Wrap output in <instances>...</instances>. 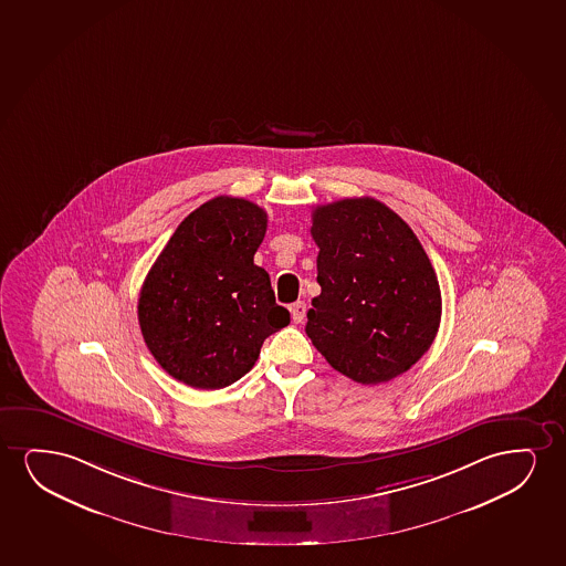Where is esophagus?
Listing matches in <instances>:
<instances>
[{
	"instance_id": "1",
	"label": "esophagus",
	"mask_w": 566,
	"mask_h": 566,
	"mask_svg": "<svg viewBox=\"0 0 566 566\" xmlns=\"http://www.w3.org/2000/svg\"><path fill=\"white\" fill-rule=\"evenodd\" d=\"M290 313H292V321L295 324L303 323V318H305V313H307V305L303 302H297L290 307Z\"/></svg>"
}]
</instances>
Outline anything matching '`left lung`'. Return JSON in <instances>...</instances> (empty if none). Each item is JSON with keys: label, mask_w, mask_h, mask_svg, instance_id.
I'll use <instances>...</instances> for the list:
<instances>
[{"label": "left lung", "mask_w": 566, "mask_h": 566, "mask_svg": "<svg viewBox=\"0 0 566 566\" xmlns=\"http://www.w3.org/2000/svg\"><path fill=\"white\" fill-rule=\"evenodd\" d=\"M311 235L321 284L305 326L313 345L355 382L407 373L441 318L440 284L419 238L375 198L315 207Z\"/></svg>", "instance_id": "obj_1"}]
</instances>
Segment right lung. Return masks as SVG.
I'll use <instances>...</instances> for the list:
<instances>
[{"instance_id": "1", "label": "right lung", "mask_w": 566, "mask_h": 566, "mask_svg": "<svg viewBox=\"0 0 566 566\" xmlns=\"http://www.w3.org/2000/svg\"><path fill=\"white\" fill-rule=\"evenodd\" d=\"M264 232L261 207L219 196L178 224L147 272L142 336L178 382L227 388L250 373L264 339L290 324L269 272L253 263Z\"/></svg>"}]
</instances>
